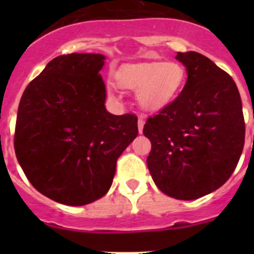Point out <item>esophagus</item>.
Returning a JSON list of instances; mask_svg holds the SVG:
<instances>
[{"label": "esophagus", "instance_id": "esophagus-1", "mask_svg": "<svg viewBox=\"0 0 254 254\" xmlns=\"http://www.w3.org/2000/svg\"><path fill=\"white\" fill-rule=\"evenodd\" d=\"M143 125H145V117H143V116H140V117H138V121H137L138 131H140V133H141V132H142Z\"/></svg>", "mask_w": 254, "mask_h": 254}]
</instances>
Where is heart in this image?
Returning <instances> with one entry per match:
<instances>
[{
	"label": "heart",
	"instance_id": "heart-1",
	"mask_svg": "<svg viewBox=\"0 0 254 254\" xmlns=\"http://www.w3.org/2000/svg\"><path fill=\"white\" fill-rule=\"evenodd\" d=\"M185 80V67L176 61L133 64L117 75L120 86L137 91L138 104L147 111L169 104L182 90Z\"/></svg>",
	"mask_w": 254,
	"mask_h": 254
}]
</instances>
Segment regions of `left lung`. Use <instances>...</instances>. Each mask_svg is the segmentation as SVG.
<instances>
[{"label":"left lung","mask_w":254,"mask_h":254,"mask_svg":"<svg viewBox=\"0 0 254 254\" xmlns=\"http://www.w3.org/2000/svg\"><path fill=\"white\" fill-rule=\"evenodd\" d=\"M188 77L176 99L147 118V168L163 193L196 199L220 188L241 158L242 99L232 76L197 52H178Z\"/></svg>","instance_id":"left-lung-1"}]
</instances>
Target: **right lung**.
I'll list each match as a JSON object with an SVG mask.
<instances>
[{"instance_id":"add662e5","label":"right lung","mask_w":254,"mask_h":254,"mask_svg":"<svg viewBox=\"0 0 254 254\" xmlns=\"http://www.w3.org/2000/svg\"><path fill=\"white\" fill-rule=\"evenodd\" d=\"M104 60L94 53L56 57L20 100L17 161L38 192L64 205H87L104 196L117 160L138 133L134 114L105 109L99 73Z\"/></svg>"}]
</instances>
